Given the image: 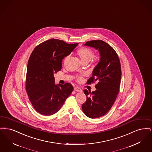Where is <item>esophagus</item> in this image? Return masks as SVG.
Here are the masks:
<instances>
[{
    "label": "esophagus",
    "instance_id": "obj_1",
    "mask_svg": "<svg viewBox=\"0 0 152 152\" xmlns=\"http://www.w3.org/2000/svg\"><path fill=\"white\" fill-rule=\"evenodd\" d=\"M74 90H75V91H76V92H82L81 89V88H80L79 87H75V88H74Z\"/></svg>",
    "mask_w": 152,
    "mask_h": 152
}]
</instances>
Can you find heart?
<instances>
[{"mask_svg":"<svg viewBox=\"0 0 152 152\" xmlns=\"http://www.w3.org/2000/svg\"><path fill=\"white\" fill-rule=\"evenodd\" d=\"M77 55L79 57L80 59L83 63L84 62H89L91 60L92 61L96 64L100 60V56L99 55H94V52L91 49L87 47H81L79 48L76 52ZM69 56H67L64 58V62L65 61L69 58ZM83 75H78L77 76V81L80 82L83 80Z\"/></svg>","mask_w":152,"mask_h":152,"instance_id":"heart-1","label":"heart"}]
</instances>
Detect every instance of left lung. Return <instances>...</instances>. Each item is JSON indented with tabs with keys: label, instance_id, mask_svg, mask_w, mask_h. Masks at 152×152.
Listing matches in <instances>:
<instances>
[{
	"label": "left lung",
	"instance_id": "left-lung-1",
	"mask_svg": "<svg viewBox=\"0 0 152 152\" xmlns=\"http://www.w3.org/2000/svg\"><path fill=\"white\" fill-rule=\"evenodd\" d=\"M99 50L100 60L87 84L97 83L94 92L84 90L87 100L82 105L84 114L95 118L104 116L112 108L120 89L121 77V64L115 50L104 41L91 40L84 44Z\"/></svg>",
	"mask_w": 152,
	"mask_h": 152
}]
</instances>
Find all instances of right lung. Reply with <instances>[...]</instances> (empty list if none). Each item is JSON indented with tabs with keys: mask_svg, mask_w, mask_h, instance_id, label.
<instances>
[{
	"mask_svg": "<svg viewBox=\"0 0 152 152\" xmlns=\"http://www.w3.org/2000/svg\"><path fill=\"white\" fill-rule=\"evenodd\" d=\"M78 45L52 39L40 44L28 62L26 88L33 107L40 114L51 116L60 110L73 91L68 83L55 84L54 73L62 68V60Z\"/></svg>",
	"mask_w": 152,
	"mask_h": 152,
	"instance_id": "add662e5",
	"label": "right lung"
}]
</instances>
